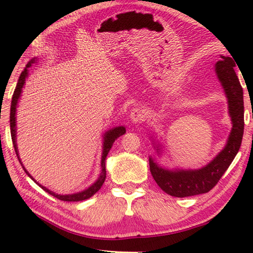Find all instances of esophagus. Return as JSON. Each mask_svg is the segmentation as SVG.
<instances>
[{
  "instance_id": "obj_1",
  "label": "esophagus",
  "mask_w": 253,
  "mask_h": 253,
  "mask_svg": "<svg viewBox=\"0 0 253 253\" xmlns=\"http://www.w3.org/2000/svg\"><path fill=\"white\" fill-rule=\"evenodd\" d=\"M129 117H130V121L134 124H139L145 121V118H146V113H145V110L143 108L136 107V108H134L130 111Z\"/></svg>"
}]
</instances>
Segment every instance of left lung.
<instances>
[{
    "mask_svg": "<svg viewBox=\"0 0 253 253\" xmlns=\"http://www.w3.org/2000/svg\"><path fill=\"white\" fill-rule=\"evenodd\" d=\"M234 60L224 55H221L220 61L215 63V74L228 99L229 115L232 122V128L224 148L208 165L199 169H169L162 168L152 156H149V169L157 185L165 193L175 198L208 193L220 181L222 175L225 173L238 154L245 129V106L243 90L234 71ZM155 148L157 155H160L162 145L157 143Z\"/></svg>",
    "mask_w": 253,
    "mask_h": 253,
    "instance_id": "8db88e82",
    "label": "left lung"
}]
</instances>
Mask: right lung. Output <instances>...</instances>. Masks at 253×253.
I'll return each instance as SVG.
<instances>
[{"instance_id":"1","label":"right lung","mask_w":253,"mask_h":253,"mask_svg":"<svg viewBox=\"0 0 253 253\" xmlns=\"http://www.w3.org/2000/svg\"><path fill=\"white\" fill-rule=\"evenodd\" d=\"M37 60H38L37 58H33L31 61L28 63L27 67L24 68L22 74L20 75V78L18 80V84H16L15 90H14V93H13V97H12V102H11V113H10L11 137H12V142H13V146H14V149H15L16 156H18L20 163H21V160H20V156H19L18 145H16V107H18V102H19V99L21 97V93H22V88L24 87L25 79H27L28 76H29V68L31 67L33 63H36ZM125 132H126V128L124 126H118V127L111 128V129L107 130L105 132V134H104V143H102V154H101V172H100L99 177L97 178V181L93 183L92 185H90L88 188H85V190H84V191L78 192V193L65 194V195L54 193V192L50 191L49 188L42 186L41 184H39V183H37L36 179H34L31 176V175L29 174L28 170L25 169L22 163H21V165L23 166L25 173H27L29 176L31 177L33 181L38 184V185H39L41 188H43L45 192H48L49 194L54 196V198H57V199L61 200V201H67V202H78V201L87 200L89 198H91V196L95 193H97V192L100 190L102 184H104L105 179H106V157H107V155H108V153L110 151L111 146H113L115 140H116L118 137H121L122 135L125 134Z\"/></svg>"}]
</instances>
